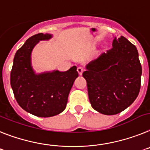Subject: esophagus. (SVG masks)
Returning <instances> with one entry per match:
<instances>
[{"instance_id": "obj_1", "label": "esophagus", "mask_w": 150, "mask_h": 150, "mask_svg": "<svg viewBox=\"0 0 150 150\" xmlns=\"http://www.w3.org/2000/svg\"><path fill=\"white\" fill-rule=\"evenodd\" d=\"M77 71H78V72H79V75H81L83 73V71H84V69H83L82 67H78V69H77Z\"/></svg>"}]
</instances>
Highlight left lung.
<instances>
[{"label": "left lung", "instance_id": "1", "mask_svg": "<svg viewBox=\"0 0 150 150\" xmlns=\"http://www.w3.org/2000/svg\"><path fill=\"white\" fill-rule=\"evenodd\" d=\"M88 97L93 109L103 115L121 112L134 103L140 89L142 67L137 47L123 36L112 47L86 66Z\"/></svg>", "mask_w": 150, "mask_h": 150}]
</instances>
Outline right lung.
Instances as JSON below:
<instances>
[{"mask_svg": "<svg viewBox=\"0 0 150 150\" xmlns=\"http://www.w3.org/2000/svg\"><path fill=\"white\" fill-rule=\"evenodd\" d=\"M51 34L32 36L16 51L10 84L18 104L27 112L38 117H51L66 107L74 81L79 77L75 66L66 71L59 70L36 73L32 65V53L41 41L52 38Z\"/></svg>", "mask_w": 150, "mask_h": 150, "instance_id": "add662e5", "label": "right lung"}]
</instances>
